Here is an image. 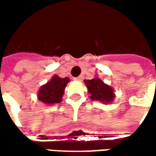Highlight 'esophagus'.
Instances as JSON below:
<instances>
[{
  "instance_id": "obj_1",
  "label": "esophagus",
  "mask_w": 156,
  "mask_h": 156,
  "mask_svg": "<svg viewBox=\"0 0 156 156\" xmlns=\"http://www.w3.org/2000/svg\"><path fill=\"white\" fill-rule=\"evenodd\" d=\"M82 79H83V76H79V77H77V78H73V80H74V81H78V82L82 81Z\"/></svg>"
}]
</instances>
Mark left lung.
I'll return each mask as SVG.
<instances>
[{
	"label": "left lung",
	"mask_w": 156,
	"mask_h": 156,
	"mask_svg": "<svg viewBox=\"0 0 156 156\" xmlns=\"http://www.w3.org/2000/svg\"><path fill=\"white\" fill-rule=\"evenodd\" d=\"M88 93L92 100L101 102L103 104H111L115 98L114 88L106 84L98 77H95L91 80H84Z\"/></svg>",
	"instance_id": "left-lung-1"
}]
</instances>
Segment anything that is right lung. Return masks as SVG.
I'll return each mask as SVG.
<instances>
[{
	"label": "right lung",
	"instance_id": "obj_1",
	"mask_svg": "<svg viewBox=\"0 0 156 156\" xmlns=\"http://www.w3.org/2000/svg\"><path fill=\"white\" fill-rule=\"evenodd\" d=\"M70 81L68 78H62L53 75L49 81L39 88L37 99L46 105H51L62 102L66 86Z\"/></svg>",
	"mask_w": 156,
	"mask_h": 156
}]
</instances>
